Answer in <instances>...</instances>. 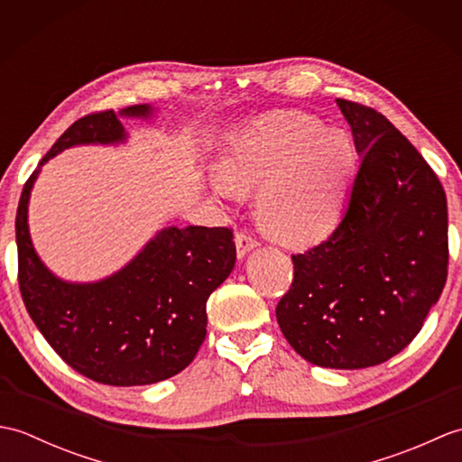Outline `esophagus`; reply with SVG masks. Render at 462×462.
Wrapping results in <instances>:
<instances>
[{
    "instance_id": "obj_1",
    "label": "esophagus",
    "mask_w": 462,
    "mask_h": 462,
    "mask_svg": "<svg viewBox=\"0 0 462 462\" xmlns=\"http://www.w3.org/2000/svg\"><path fill=\"white\" fill-rule=\"evenodd\" d=\"M234 242H236V254H238V258H244V256H246L248 252H252L254 248L258 246L256 238H254L252 234H250V232H246V230L238 232V234H236V238H234Z\"/></svg>"
}]
</instances>
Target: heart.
I'll list each match as a JSON object with an SVG mask.
<instances>
[{
	"mask_svg": "<svg viewBox=\"0 0 462 462\" xmlns=\"http://www.w3.org/2000/svg\"><path fill=\"white\" fill-rule=\"evenodd\" d=\"M359 156L349 133L300 111L263 115L226 136L214 189L258 190L260 222L288 246H313L337 228Z\"/></svg>",
	"mask_w": 462,
	"mask_h": 462,
	"instance_id": "1",
	"label": "heart"
}]
</instances>
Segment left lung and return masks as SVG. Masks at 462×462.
<instances>
[{
  "mask_svg": "<svg viewBox=\"0 0 462 462\" xmlns=\"http://www.w3.org/2000/svg\"><path fill=\"white\" fill-rule=\"evenodd\" d=\"M361 164L337 228L291 256L283 337L319 367L391 359L423 328L448 266L447 196L423 156L371 106L337 99Z\"/></svg>",
  "mask_w": 462,
  "mask_h": 462,
  "instance_id": "left-lung-1",
  "label": "left lung"
}]
</instances>
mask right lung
<instances>
[{
  "mask_svg": "<svg viewBox=\"0 0 462 462\" xmlns=\"http://www.w3.org/2000/svg\"><path fill=\"white\" fill-rule=\"evenodd\" d=\"M152 113L151 105H133L75 121L29 176L15 216L19 290L29 316L67 365L116 387L151 385L190 365L206 337V301L236 263L234 234L169 226L109 278L77 283L57 278L37 256L27 208L49 159L77 144L125 143L121 116Z\"/></svg>",
  "mask_w": 462,
  "mask_h": 462,
  "instance_id": "add662e5",
  "label": "right lung"
}]
</instances>
